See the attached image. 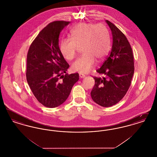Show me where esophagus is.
<instances>
[{"label": "esophagus", "mask_w": 157, "mask_h": 157, "mask_svg": "<svg viewBox=\"0 0 157 157\" xmlns=\"http://www.w3.org/2000/svg\"><path fill=\"white\" fill-rule=\"evenodd\" d=\"M79 75V77H80L81 78H85V77L86 76V75L83 74L82 73H80Z\"/></svg>", "instance_id": "1"}]
</instances>
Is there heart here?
Returning a JSON list of instances; mask_svg holds the SVG:
<instances>
[{"label":"heart","instance_id":"1","mask_svg":"<svg viewBox=\"0 0 157 157\" xmlns=\"http://www.w3.org/2000/svg\"><path fill=\"white\" fill-rule=\"evenodd\" d=\"M71 36L60 41L59 50L65 59L71 60L82 48L83 55L72 65L74 71L88 73L94 67L96 60H102L110 51L109 32L103 23H79L71 30Z\"/></svg>","mask_w":157,"mask_h":157}]
</instances>
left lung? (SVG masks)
I'll use <instances>...</instances> for the list:
<instances>
[{
  "label": "left lung",
  "mask_w": 157,
  "mask_h": 157,
  "mask_svg": "<svg viewBox=\"0 0 157 157\" xmlns=\"http://www.w3.org/2000/svg\"><path fill=\"white\" fill-rule=\"evenodd\" d=\"M106 22L112 32V49L97 70L103 76L94 77L95 85L90 95L97 104L109 107L119 102L129 90L134 73V60L127 37L114 24L107 20Z\"/></svg>",
  "instance_id": "left-lung-1"
}]
</instances>
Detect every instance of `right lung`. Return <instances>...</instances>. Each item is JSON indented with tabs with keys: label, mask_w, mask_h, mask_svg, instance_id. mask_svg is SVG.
I'll list each match as a JSON object with an SVG mask.
<instances>
[{
	"label": "right lung",
	"mask_w": 157,
	"mask_h": 157,
	"mask_svg": "<svg viewBox=\"0 0 157 157\" xmlns=\"http://www.w3.org/2000/svg\"><path fill=\"white\" fill-rule=\"evenodd\" d=\"M69 23H49L32 42L27 54V82L37 101L48 108L62 104L79 79L78 73L63 75L69 65L60 52L59 36Z\"/></svg>",
	"instance_id": "right-lung-1"
}]
</instances>
